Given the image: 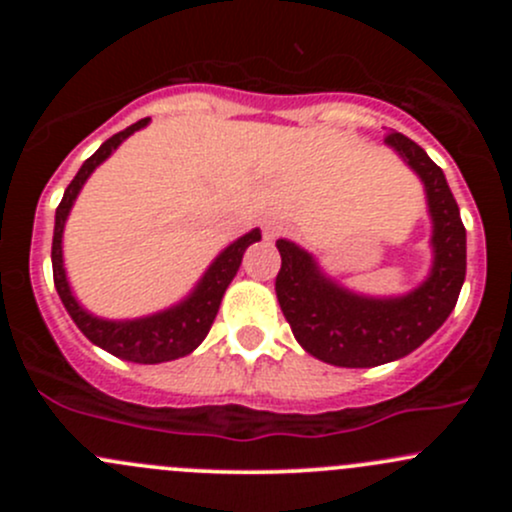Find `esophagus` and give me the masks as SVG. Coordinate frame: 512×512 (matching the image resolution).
I'll use <instances>...</instances> for the list:
<instances>
[{
  "label": "esophagus",
  "mask_w": 512,
  "mask_h": 512,
  "mask_svg": "<svg viewBox=\"0 0 512 512\" xmlns=\"http://www.w3.org/2000/svg\"><path fill=\"white\" fill-rule=\"evenodd\" d=\"M262 235H265V240H277V237L282 235V225L277 223V220H270V223H265L262 227Z\"/></svg>",
  "instance_id": "obj_1"
}]
</instances>
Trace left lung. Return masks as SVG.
<instances>
[{
	"mask_svg": "<svg viewBox=\"0 0 512 512\" xmlns=\"http://www.w3.org/2000/svg\"><path fill=\"white\" fill-rule=\"evenodd\" d=\"M386 146L421 178L431 215V270L421 285L396 297H369L339 285L312 252L277 240L282 267L275 292L294 339L334 366L369 369L421 347L453 312L466 280V227L443 170L421 146L389 133Z\"/></svg>",
	"mask_w": 512,
	"mask_h": 512,
	"instance_id": "left-lung-1",
	"label": "left lung"
}]
</instances>
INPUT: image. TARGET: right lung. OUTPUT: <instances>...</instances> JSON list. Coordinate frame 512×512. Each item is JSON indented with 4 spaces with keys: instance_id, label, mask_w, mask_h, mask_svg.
<instances>
[{
    "instance_id": "add662e5",
    "label": "right lung",
    "mask_w": 512,
    "mask_h": 512,
    "mask_svg": "<svg viewBox=\"0 0 512 512\" xmlns=\"http://www.w3.org/2000/svg\"><path fill=\"white\" fill-rule=\"evenodd\" d=\"M148 121H151V118H141V121H136L133 126H128L126 131L111 136L101 148H98L94 156L81 165L76 178L71 180L69 188H66L59 208H56L54 242H51L54 285L61 302H64L66 312H69V317L74 319L76 327H79L81 332H84V337L89 339V342H94L96 347L106 349L108 354L118 356V359L136 361V364L173 361L180 359V356H188L193 349H198L200 342L208 337L210 327H213L215 314H218L220 302H223L225 289L230 287L232 277L240 270L242 255H245V250L252 242L262 240L260 227L237 237L235 242H230V245L210 262L205 275L200 277L198 285L190 289L188 297H183L178 304H173V307L160 309L156 314H146V317L136 319H103L91 314L89 309L74 297L64 267V227L66 220H69L71 208H74L81 188H84V183L91 178V173H94L98 165L111 156L128 136H133L136 131L146 128Z\"/></svg>"
}]
</instances>
